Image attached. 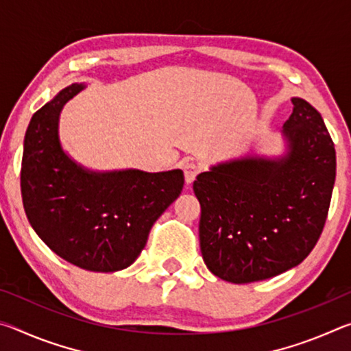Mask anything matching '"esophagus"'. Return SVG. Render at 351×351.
Returning a JSON list of instances; mask_svg holds the SVG:
<instances>
[{
	"label": "esophagus",
	"mask_w": 351,
	"mask_h": 351,
	"mask_svg": "<svg viewBox=\"0 0 351 351\" xmlns=\"http://www.w3.org/2000/svg\"><path fill=\"white\" fill-rule=\"evenodd\" d=\"M184 178H186V184H192L195 181V178L201 171L199 165L193 161V159H187V161H184Z\"/></svg>",
	"instance_id": "1"
}]
</instances>
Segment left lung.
I'll use <instances>...</instances> for the list:
<instances>
[{
	"instance_id": "8db88e82",
	"label": "left lung",
	"mask_w": 351,
	"mask_h": 351,
	"mask_svg": "<svg viewBox=\"0 0 351 351\" xmlns=\"http://www.w3.org/2000/svg\"><path fill=\"white\" fill-rule=\"evenodd\" d=\"M283 152L212 165L193 182L207 268L230 283L265 280L302 263L316 246L336 178V152L320 112L293 97Z\"/></svg>"
}]
</instances>
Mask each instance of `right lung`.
I'll return each instance as SVG.
<instances>
[{"label": "right lung", "mask_w": 351, "mask_h": 351, "mask_svg": "<svg viewBox=\"0 0 351 351\" xmlns=\"http://www.w3.org/2000/svg\"><path fill=\"white\" fill-rule=\"evenodd\" d=\"M86 88L73 83L32 116L25 136L21 197L32 229L58 257L82 269L128 268L154 221L180 197L182 170H91L60 142L63 106Z\"/></svg>", "instance_id": "add662e5"}]
</instances>
